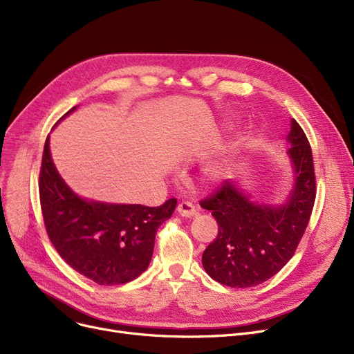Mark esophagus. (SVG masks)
<instances>
[{
  "instance_id": "esophagus-1",
  "label": "esophagus",
  "mask_w": 354,
  "mask_h": 354,
  "mask_svg": "<svg viewBox=\"0 0 354 354\" xmlns=\"http://www.w3.org/2000/svg\"><path fill=\"white\" fill-rule=\"evenodd\" d=\"M176 209H178V212H179V215H182V216H187V218H191V216L196 215V208H195L194 203H192V202H189V201H183V202H180Z\"/></svg>"
}]
</instances>
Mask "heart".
<instances>
[{"label":"heart","instance_id":"b5f03b06","mask_svg":"<svg viewBox=\"0 0 354 354\" xmlns=\"http://www.w3.org/2000/svg\"><path fill=\"white\" fill-rule=\"evenodd\" d=\"M209 174H211V176L212 178H218L219 176V169H216V167H211V169H209Z\"/></svg>","mask_w":354,"mask_h":354}]
</instances>
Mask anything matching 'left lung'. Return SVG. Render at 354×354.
<instances>
[{
	"label": "left lung",
	"instance_id": "1",
	"mask_svg": "<svg viewBox=\"0 0 354 354\" xmlns=\"http://www.w3.org/2000/svg\"><path fill=\"white\" fill-rule=\"evenodd\" d=\"M287 140L294 187L281 205L250 201L232 180H224L199 202L218 222V235L203 251L202 266L221 284L248 288L270 280L290 261L304 235L315 201L313 153L294 119Z\"/></svg>",
	"mask_w": 354,
	"mask_h": 354
}]
</instances>
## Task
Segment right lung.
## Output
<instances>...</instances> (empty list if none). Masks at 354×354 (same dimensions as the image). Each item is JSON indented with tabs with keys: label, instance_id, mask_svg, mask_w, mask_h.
I'll return each instance as SVG.
<instances>
[{
	"label": "right lung",
	"instance_id": "1",
	"mask_svg": "<svg viewBox=\"0 0 354 354\" xmlns=\"http://www.w3.org/2000/svg\"><path fill=\"white\" fill-rule=\"evenodd\" d=\"M48 139L50 135L44 145L39 189L46 231L54 248L73 270L100 286L135 280L149 267L156 231L174 214L176 198L155 208L83 199L55 169Z\"/></svg>",
	"mask_w": 354,
	"mask_h": 354
}]
</instances>
